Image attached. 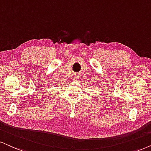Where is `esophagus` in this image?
<instances>
[{
  "instance_id": "34e87169",
  "label": "esophagus",
  "mask_w": 151,
  "mask_h": 151,
  "mask_svg": "<svg viewBox=\"0 0 151 151\" xmlns=\"http://www.w3.org/2000/svg\"><path fill=\"white\" fill-rule=\"evenodd\" d=\"M79 77L78 75H74V81H78V80H79Z\"/></svg>"
}]
</instances>
